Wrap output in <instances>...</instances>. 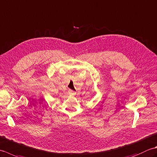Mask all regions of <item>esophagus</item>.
<instances>
[{"mask_svg": "<svg viewBox=\"0 0 157 157\" xmlns=\"http://www.w3.org/2000/svg\"><path fill=\"white\" fill-rule=\"evenodd\" d=\"M69 94H75V92H74V91H73V90H70L69 91Z\"/></svg>", "mask_w": 157, "mask_h": 157, "instance_id": "obj_1", "label": "esophagus"}]
</instances>
